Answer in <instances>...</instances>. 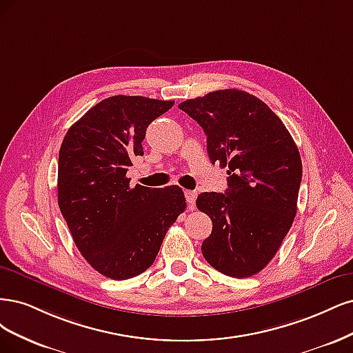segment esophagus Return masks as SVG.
<instances>
[{
  "label": "esophagus",
  "instance_id": "esophagus-1",
  "mask_svg": "<svg viewBox=\"0 0 353 353\" xmlns=\"http://www.w3.org/2000/svg\"><path fill=\"white\" fill-rule=\"evenodd\" d=\"M196 195H198V193L195 190H186L185 192V196H186V201H188V208L189 210H195Z\"/></svg>",
  "mask_w": 353,
  "mask_h": 353
}]
</instances>
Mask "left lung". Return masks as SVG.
I'll return each mask as SVG.
<instances>
[{"label": "left lung", "instance_id": "left-lung-1", "mask_svg": "<svg viewBox=\"0 0 353 353\" xmlns=\"http://www.w3.org/2000/svg\"><path fill=\"white\" fill-rule=\"evenodd\" d=\"M179 108L205 132L211 163L229 168L224 193L196 199L212 221L202 255L225 276L251 277L276 255L296 215L298 146L265 102L245 90H215Z\"/></svg>", "mask_w": 353, "mask_h": 353}]
</instances>
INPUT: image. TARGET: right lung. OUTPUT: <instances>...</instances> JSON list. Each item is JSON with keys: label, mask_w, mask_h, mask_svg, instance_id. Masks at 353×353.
<instances>
[{"label": "right lung", "mask_w": 353, "mask_h": 353, "mask_svg": "<svg viewBox=\"0 0 353 353\" xmlns=\"http://www.w3.org/2000/svg\"><path fill=\"white\" fill-rule=\"evenodd\" d=\"M174 101L116 95L67 130L59 155V207L89 265L112 280L150 268L167 230L186 208L179 186L130 188L146 128Z\"/></svg>", "instance_id": "add662e5"}]
</instances>
